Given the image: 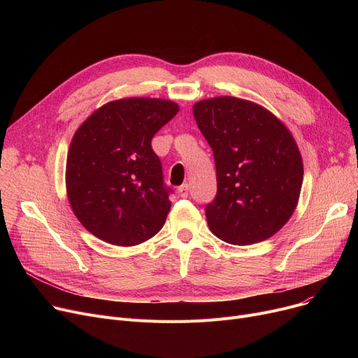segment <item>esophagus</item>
Wrapping results in <instances>:
<instances>
[{
    "label": "esophagus",
    "instance_id": "esophagus-1",
    "mask_svg": "<svg viewBox=\"0 0 358 358\" xmlns=\"http://www.w3.org/2000/svg\"><path fill=\"white\" fill-rule=\"evenodd\" d=\"M189 190H190V185H189V184L180 185V187H178V194H180V197L185 199L187 196H189Z\"/></svg>",
    "mask_w": 358,
    "mask_h": 358
}]
</instances>
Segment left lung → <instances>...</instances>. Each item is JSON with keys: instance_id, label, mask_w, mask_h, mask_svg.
I'll use <instances>...</instances> for the list:
<instances>
[{"instance_id": "left-lung-1", "label": "left lung", "mask_w": 358, "mask_h": 358, "mask_svg": "<svg viewBox=\"0 0 358 358\" xmlns=\"http://www.w3.org/2000/svg\"><path fill=\"white\" fill-rule=\"evenodd\" d=\"M210 145L217 193L206 206L213 235L251 245L277 234L292 217L303 182V162L285 123L259 104L215 97L193 106Z\"/></svg>"}]
</instances>
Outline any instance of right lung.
I'll use <instances>...</instances> for the list:
<instances>
[{"instance_id": "add662e5", "label": "right lung", "mask_w": 358, "mask_h": 358, "mask_svg": "<svg viewBox=\"0 0 358 358\" xmlns=\"http://www.w3.org/2000/svg\"><path fill=\"white\" fill-rule=\"evenodd\" d=\"M180 107L162 99H122L96 110L78 127L66 158V193L83 227L119 247L157 235L171 208L157 131Z\"/></svg>"}]
</instances>
